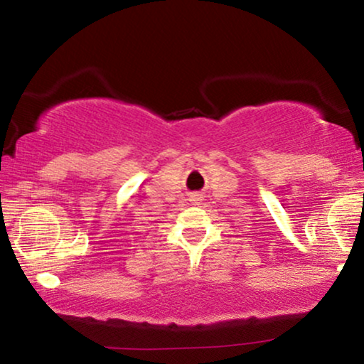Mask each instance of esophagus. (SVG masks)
<instances>
[{
  "label": "esophagus",
  "mask_w": 364,
  "mask_h": 364,
  "mask_svg": "<svg viewBox=\"0 0 364 364\" xmlns=\"http://www.w3.org/2000/svg\"><path fill=\"white\" fill-rule=\"evenodd\" d=\"M202 200H203V196H202L200 192H193V193H191V202H192V203H196V205H200Z\"/></svg>",
  "instance_id": "34e87169"
}]
</instances>
